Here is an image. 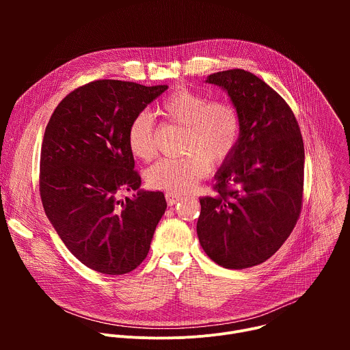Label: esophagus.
I'll return each instance as SVG.
<instances>
[{
	"label": "esophagus",
	"instance_id": "obj_1",
	"mask_svg": "<svg viewBox=\"0 0 350 350\" xmlns=\"http://www.w3.org/2000/svg\"><path fill=\"white\" fill-rule=\"evenodd\" d=\"M183 199V196L177 192H166V201H167V205L169 206H173L176 205L177 202H180Z\"/></svg>",
	"mask_w": 350,
	"mask_h": 350
}]
</instances>
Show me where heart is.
Instances as JSON below:
<instances>
[{"label":"heart","instance_id":"b5f03b06","mask_svg":"<svg viewBox=\"0 0 350 350\" xmlns=\"http://www.w3.org/2000/svg\"><path fill=\"white\" fill-rule=\"evenodd\" d=\"M158 115L185 129L181 158L158 161L145 173L146 184L155 189L185 192L209 176L213 165L224 163L239 139V116L232 105L211 101L205 94L177 88L157 108ZM130 154L142 162L155 155L154 122L148 113L137 115L127 130Z\"/></svg>","mask_w":350,"mask_h":350}]
</instances>
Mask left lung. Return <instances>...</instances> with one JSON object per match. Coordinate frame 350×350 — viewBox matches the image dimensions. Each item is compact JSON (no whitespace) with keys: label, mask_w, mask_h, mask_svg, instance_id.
Segmentation results:
<instances>
[{"label":"left lung","mask_w":350,"mask_h":350,"mask_svg":"<svg viewBox=\"0 0 350 350\" xmlns=\"http://www.w3.org/2000/svg\"><path fill=\"white\" fill-rule=\"evenodd\" d=\"M241 123L232 155L215 174L213 196L199 198L196 232L206 255L226 269L271 258L291 235L302 208L305 148L284 99L251 72L209 75Z\"/></svg>","instance_id":"8db88e82"}]
</instances>
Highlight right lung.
I'll use <instances>...</instances> for the list:
<instances>
[{
    "label": "right lung",
    "mask_w": 350,
    "mask_h": 350,
    "mask_svg": "<svg viewBox=\"0 0 350 350\" xmlns=\"http://www.w3.org/2000/svg\"><path fill=\"white\" fill-rule=\"evenodd\" d=\"M166 90L96 80L66 95L45 127V215L69 251L98 273L122 275L139 266L167 208L163 192L139 189L126 139L131 120ZM122 190L135 193L123 202Z\"/></svg>",
    "instance_id": "1"
}]
</instances>
